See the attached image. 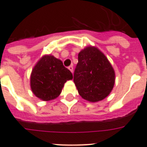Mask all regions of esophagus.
<instances>
[{"label":"esophagus","mask_w":147,"mask_h":147,"mask_svg":"<svg viewBox=\"0 0 147 147\" xmlns=\"http://www.w3.org/2000/svg\"><path fill=\"white\" fill-rule=\"evenodd\" d=\"M68 69H69V71H70L72 73H73V66H72V65H70V66L68 67Z\"/></svg>","instance_id":"1"}]
</instances>
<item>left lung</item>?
Listing matches in <instances>:
<instances>
[{"label": "left lung", "instance_id": "left-lung-1", "mask_svg": "<svg viewBox=\"0 0 147 147\" xmlns=\"http://www.w3.org/2000/svg\"><path fill=\"white\" fill-rule=\"evenodd\" d=\"M115 76L111 62L97 47H86L78 54L74 82L83 99L96 102L106 98L114 86Z\"/></svg>", "mask_w": 147, "mask_h": 147}]
</instances>
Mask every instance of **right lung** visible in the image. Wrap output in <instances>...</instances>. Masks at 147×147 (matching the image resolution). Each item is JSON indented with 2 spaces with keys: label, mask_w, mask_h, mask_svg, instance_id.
Instances as JSON below:
<instances>
[{
  "label": "right lung",
  "mask_w": 147,
  "mask_h": 147,
  "mask_svg": "<svg viewBox=\"0 0 147 147\" xmlns=\"http://www.w3.org/2000/svg\"><path fill=\"white\" fill-rule=\"evenodd\" d=\"M72 78V74L64 67L60 59L53 55H44L31 71V91L42 100H54L60 95L65 82Z\"/></svg>",
  "instance_id": "obj_1"
}]
</instances>
